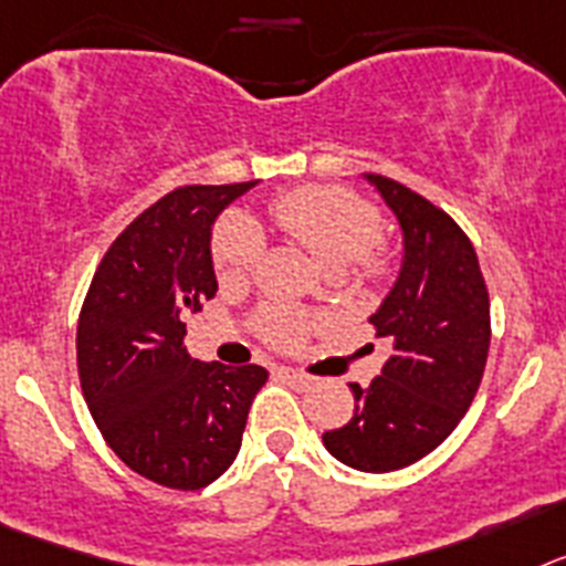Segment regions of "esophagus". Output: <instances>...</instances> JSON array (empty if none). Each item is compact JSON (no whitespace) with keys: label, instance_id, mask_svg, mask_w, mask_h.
I'll return each instance as SVG.
<instances>
[{"label":"esophagus","instance_id":"34e87169","mask_svg":"<svg viewBox=\"0 0 566 566\" xmlns=\"http://www.w3.org/2000/svg\"><path fill=\"white\" fill-rule=\"evenodd\" d=\"M279 376H282L290 387H296V390L313 387V376H307V373L302 370H293V367H279Z\"/></svg>","mask_w":566,"mask_h":566}]
</instances>
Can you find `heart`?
Returning <instances> with one entry per match:
<instances>
[{
  "instance_id": "heart-1",
  "label": "heart",
  "mask_w": 566,
  "mask_h": 566,
  "mask_svg": "<svg viewBox=\"0 0 566 566\" xmlns=\"http://www.w3.org/2000/svg\"><path fill=\"white\" fill-rule=\"evenodd\" d=\"M273 222L302 244L327 270L352 264L353 282H381L392 273V253L381 235V213L370 199L342 185H307L270 201ZM262 235L242 216H228L216 224L213 268L222 282L250 276L262 259ZM255 333L276 347H296L311 318L287 307H264L253 318Z\"/></svg>"
}]
</instances>
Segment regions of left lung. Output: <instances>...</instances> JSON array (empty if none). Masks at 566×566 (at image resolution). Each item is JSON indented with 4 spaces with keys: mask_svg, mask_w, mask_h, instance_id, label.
<instances>
[{
    "mask_svg": "<svg viewBox=\"0 0 566 566\" xmlns=\"http://www.w3.org/2000/svg\"><path fill=\"white\" fill-rule=\"evenodd\" d=\"M367 179L405 233L399 282L370 316L392 356L370 385H350L353 419L322 441L353 470L390 473L432 453L473 405L490 350V296L453 216L401 181Z\"/></svg>",
    "mask_w": 566,
    "mask_h": 566,
    "instance_id": "8db88e82",
    "label": "left lung"
}]
</instances>
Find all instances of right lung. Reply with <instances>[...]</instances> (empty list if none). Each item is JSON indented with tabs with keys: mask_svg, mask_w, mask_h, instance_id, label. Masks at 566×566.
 Here are the masks:
<instances>
[{
	"mask_svg": "<svg viewBox=\"0 0 566 566\" xmlns=\"http://www.w3.org/2000/svg\"><path fill=\"white\" fill-rule=\"evenodd\" d=\"M255 181L188 185L127 224L102 259L76 331L78 381L111 450L170 490H201L233 464L259 365L196 361L185 318L216 296L210 224Z\"/></svg>",
	"mask_w": 566,
	"mask_h": 566,
	"instance_id": "obj_1",
	"label": "right lung"
}]
</instances>
